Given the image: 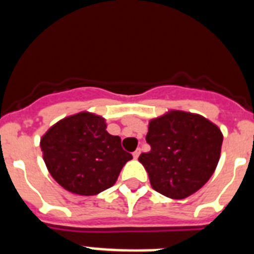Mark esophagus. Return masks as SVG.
I'll return each mask as SVG.
<instances>
[{"label":"esophagus","mask_w":254,"mask_h":254,"mask_svg":"<svg viewBox=\"0 0 254 254\" xmlns=\"http://www.w3.org/2000/svg\"><path fill=\"white\" fill-rule=\"evenodd\" d=\"M140 154H141V150L137 149V150H136V151H133V154H132V155H133L134 159H137L138 156H140Z\"/></svg>","instance_id":"34e87169"}]
</instances>
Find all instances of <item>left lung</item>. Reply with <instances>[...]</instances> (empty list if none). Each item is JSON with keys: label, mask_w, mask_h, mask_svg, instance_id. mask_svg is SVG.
I'll return each instance as SVG.
<instances>
[{"label": "left lung", "mask_w": 254, "mask_h": 254, "mask_svg": "<svg viewBox=\"0 0 254 254\" xmlns=\"http://www.w3.org/2000/svg\"><path fill=\"white\" fill-rule=\"evenodd\" d=\"M149 152L138 161L156 192L182 199L197 192L214 174L219 163L223 133L199 114L170 111L149 123Z\"/></svg>", "instance_id": "8db88e82"}]
</instances>
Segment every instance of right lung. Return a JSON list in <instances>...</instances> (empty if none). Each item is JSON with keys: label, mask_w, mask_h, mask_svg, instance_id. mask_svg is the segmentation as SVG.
Listing matches in <instances>:
<instances>
[{"label": "right lung", "mask_w": 254, "mask_h": 254, "mask_svg": "<svg viewBox=\"0 0 254 254\" xmlns=\"http://www.w3.org/2000/svg\"><path fill=\"white\" fill-rule=\"evenodd\" d=\"M48 172L64 190L94 196L116 183L123 165L132 159L121 137L107 132L103 117L89 112L53 125L40 138Z\"/></svg>", "instance_id": "add662e5"}]
</instances>
